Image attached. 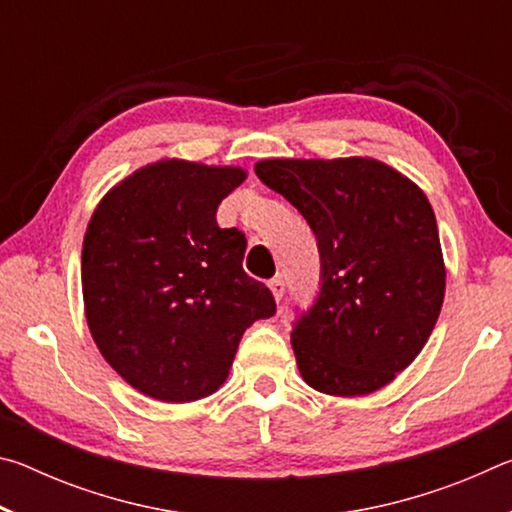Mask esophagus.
Returning <instances> with one entry per match:
<instances>
[{"mask_svg": "<svg viewBox=\"0 0 512 512\" xmlns=\"http://www.w3.org/2000/svg\"><path fill=\"white\" fill-rule=\"evenodd\" d=\"M268 289L273 291V298H275L277 302H280V300L284 298V291H287V284H284L282 277L277 275V277H273L271 282H268Z\"/></svg>", "mask_w": 512, "mask_h": 512, "instance_id": "1", "label": "esophagus"}]
</instances>
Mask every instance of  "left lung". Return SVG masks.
Listing matches in <instances>:
<instances>
[{"label":"left lung","instance_id":"8db88e82","mask_svg":"<svg viewBox=\"0 0 512 512\" xmlns=\"http://www.w3.org/2000/svg\"><path fill=\"white\" fill-rule=\"evenodd\" d=\"M257 178L314 230L320 289L298 311V370L327 395H368L418 357L445 298V264L427 196L384 162L262 160Z\"/></svg>","mask_w":512,"mask_h":512}]
</instances>
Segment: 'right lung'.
Wrapping results in <instances>:
<instances>
[{
  "label": "right lung",
  "mask_w": 512,
  "mask_h": 512,
  "mask_svg": "<svg viewBox=\"0 0 512 512\" xmlns=\"http://www.w3.org/2000/svg\"><path fill=\"white\" fill-rule=\"evenodd\" d=\"M237 167L149 164L110 189L83 239L92 339L112 368L160 402H194L228 377L241 336L275 298L241 262L246 237L216 210L244 183Z\"/></svg>",
  "instance_id": "1"
}]
</instances>
